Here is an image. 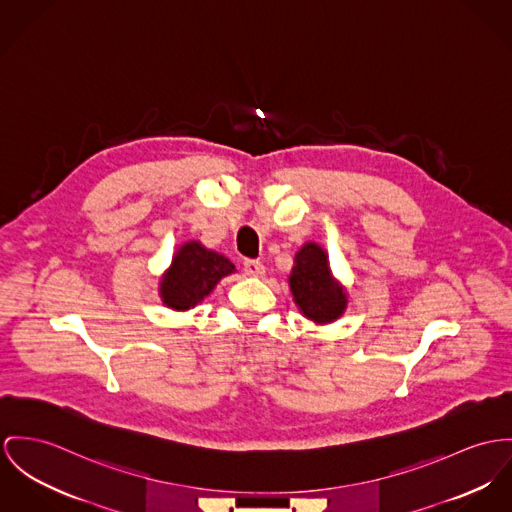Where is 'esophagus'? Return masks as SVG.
Masks as SVG:
<instances>
[{
    "label": "esophagus",
    "instance_id": "obj_1",
    "mask_svg": "<svg viewBox=\"0 0 512 512\" xmlns=\"http://www.w3.org/2000/svg\"><path fill=\"white\" fill-rule=\"evenodd\" d=\"M243 269L249 276H263L265 275V265L261 261H253V259H247L243 263Z\"/></svg>",
    "mask_w": 512,
    "mask_h": 512
}]
</instances>
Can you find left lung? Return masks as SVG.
<instances>
[{
  "label": "left lung",
  "mask_w": 512,
  "mask_h": 512,
  "mask_svg": "<svg viewBox=\"0 0 512 512\" xmlns=\"http://www.w3.org/2000/svg\"><path fill=\"white\" fill-rule=\"evenodd\" d=\"M288 284L298 312L315 325L337 321L349 306L347 288L333 276L327 251L315 241H306L294 255Z\"/></svg>",
  "instance_id": "8db88e82"
}]
</instances>
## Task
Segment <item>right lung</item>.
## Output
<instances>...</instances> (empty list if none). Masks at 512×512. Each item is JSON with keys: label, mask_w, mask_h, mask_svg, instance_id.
Masks as SVG:
<instances>
[{"label": "right lung", "mask_w": 512, "mask_h": 512, "mask_svg": "<svg viewBox=\"0 0 512 512\" xmlns=\"http://www.w3.org/2000/svg\"><path fill=\"white\" fill-rule=\"evenodd\" d=\"M234 273L236 265L228 257L191 239L179 245L169 269L159 278V298L163 306L175 312H189L197 308L224 276Z\"/></svg>", "instance_id": "right-lung-1"}]
</instances>
